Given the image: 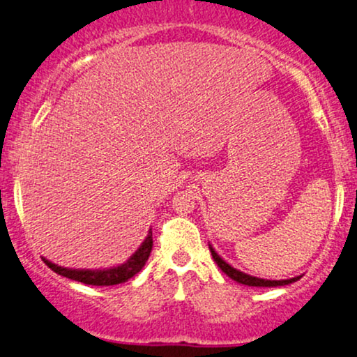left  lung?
<instances>
[{
  "label": "left lung",
  "instance_id": "left-lung-1",
  "mask_svg": "<svg viewBox=\"0 0 357 357\" xmlns=\"http://www.w3.org/2000/svg\"><path fill=\"white\" fill-rule=\"evenodd\" d=\"M209 250H211L212 259H214L215 264H218V267L222 270L227 277L236 280L237 283H242V285H247V287H283V285H288V283L296 282V280H300V277H301L300 275V277L288 278V280H265V278H259V277H252V275L243 273V272H241V270L234 268L232 265H229L227 261H225L222 257H220L218 252L214 250V247H212L211 243H209Z\"/></svg>",
  "mask_w": 357,
  "mask_h": 357
}]
</instances>
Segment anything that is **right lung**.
Wrapping results in <instances>:
<instances>
[{"label":"right lung","mask_w":357,"mask_h":357,"mask_svg":"<svg viewBox=\"0 0 357 357\" xmlns=\"http://www.w3.org/2000/svg\"><path fill=\"white\" fill-rule=\"evenodd\" d=\"M153 234L151 229L148 231V236L145 241L142 242V245L138 247L137 252L130 257L128 260L123 261V264L116 265V267L110 268H98V270H79V268H66L59 267V265L52 264L47 259H43L44 264L47 265L49 268L54 270L57 275H62V277L75 280V282L85 283V285H96V287H110V285H119V283L128 282L130 278L135 277L139 270L145 267L148 257L151 254L153 249Z\"/></svg>","instance_id":"right-lung-1"}]
</instances>
